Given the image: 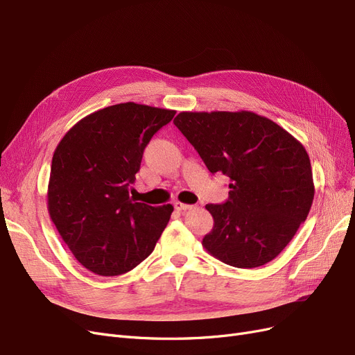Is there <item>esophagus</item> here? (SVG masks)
I'll return each mask as SVG.
<instances>
[{
  "instance_id": "1",
  "label": "esophagus",
  "mask_w": 355,
  "mask_h": 355,
  "mask_svg": "<svg viewBox=\"0 0 355 355\" xmlns=\"http://www.w3.org/2000/svg\"><path fill=\"white\" fill-rule=\"evenodd\" d=\"M174 207H175V210H190V209H193V206L191 205H186V203H181V202H175L174 203Z\"/></svg>"
}]
</instances>
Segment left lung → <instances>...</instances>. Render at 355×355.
<instances>
[{
	"label": "left lung",
	"instance_id": "obj_1",
	"mask_svg": "<svg viewBox=\"0 0 355 355\" xmlns=\"http://www.w3.org/2000/svg\"><path fill=\"white\" fill-rule=\"evenodd\" d=\"M174 125L211 174L229 177V198L206 205L213 229L203 248L238 268L279 255L309 214L313 196L304 146L272 120L252 112H181Z\"/></svg>",
	"mask_w": 355,
	"mask_h": 355
}]
</instances>
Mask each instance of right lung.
Segmentation results:
<instances>
[{"label":"right lung","mask_w":355,"mask_h":355,"mask_svg":"<svg viewBox=\"0 0 355 355\" xmlns=\"http://www.w3.org/2000/svg\"><path fill=\"white\" fill-rule=\"evenodd\" d=\"M175 110L120 103L81 119L55 149L48 210L81 266L113 277L139 266L155 248L174 207L129 197L150 137Z\"/></svg>","instance_id":"1"}]
</instances>
